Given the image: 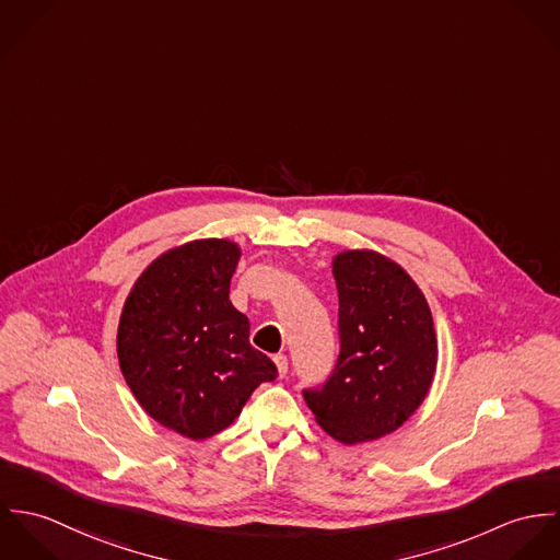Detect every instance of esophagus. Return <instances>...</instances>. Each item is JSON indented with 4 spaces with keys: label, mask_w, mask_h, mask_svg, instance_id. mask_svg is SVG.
<instances>
[{
    "label": "esophagus",
    "mask_w": 560,
    "mask_h": 560,
    "mask_svg": "<svg viewBox=\"0 0 560 560\" xmlns=\"http://www.w3.org/2000/svg\"><path fill=\"white\" fill-rule=\"evenodd\" d=\"M273 362H276V366H278L280 377H284V375H287V371H289V360H287V355H284V353L273 355Z\"/></svg>",
    "instance_id": "34e87169"
}]
</instances>
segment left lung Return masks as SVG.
<instances>
[{"label":"left lung","mask_w":560,"mask_h":560,"mask_svg":"<svg viewBox=\"0 0 560 560\" xmlns=\"http://www.w3.org/2000/svg\"><path fill=\"white\" fill-rule=\"evenodd\" d=\"M331 271L340 353L327 382L304 399L331 438L360 444L397 431L424 400L438 340L422 291L395 260L347 249Z\"/></svg>","instance_id":"obj_1"}]
</instances>
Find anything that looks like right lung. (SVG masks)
Returning <instances> with one entry per match:
<instances>
[{"mask_svg":"<svg viewBox=\"0 0 560 560\" xmlns=\"http://www.w3.org/2000/svg\"><path fill=\"white\" fill-rule=\"evenodd\" d=\"M240 256L229 240L161 254L133 284L118 323L127 386L151 418L191 440L226 429L249 395L278 377L229 300Z\"/></svg>","mask_w":560,"mask_h":560,"instance_id":"right-lung-1","label":"right lung"}]
</instances>
